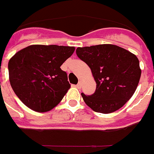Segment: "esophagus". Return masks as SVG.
<instances>
[{
  "instance_id": "obj_1",
  "label": "esophagus",
  "mask_w": 154,
  "mask_h": 154,
  "mask_svg": "<svg viewBox=\"0 0 154 154\" xmlns=\"http://www.w3.org/2000/svg\"><path fill=\"white\" fill-rule=\"evenodd\" d=\"M81 87H82V82H81V81H79L78 83L77 84V88H80Z\"/></svg>"
}]
</instances>
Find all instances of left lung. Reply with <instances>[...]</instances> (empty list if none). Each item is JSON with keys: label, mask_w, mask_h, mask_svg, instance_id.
I'll list each match as a JSON object with an SVG mask.
<instances>
[{"label": "left lung", "mask_w": 154, "mask_h": 154, "mask_svg": "<svg viewBox=\"0 0 154 154\" xmlns=\"http://www.w3.org/2000/svg\"><path fill=\"white\" fill-rule=\"evenodd\" d=\"M76 53L91 69L96 82L93 94L82 93L84 102L100 113L121 108L134 94L140 81L141 71L137 57L112 44L77 48Z\"/></svg>", "instance_id": "obj_1"}]
</instances>
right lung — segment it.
<instances>
[{
    "instance_id": "1",
    "label": "right lung",
    "mask_w": 154,
    "mask_h": 154,
    "mask_svg": "<svg viewBox=\"0 0 154 154\" xmlns=\"http://www.w3.org/2000/svg\"><path fill=\"white\" fill-rule=\"evenodd\" d=\"M74 50V47L31 45L14 54L8 62L9 81L26 106L45 112L60 102L71 87L60 66Z\"/></svg>"
}]
</instances>
